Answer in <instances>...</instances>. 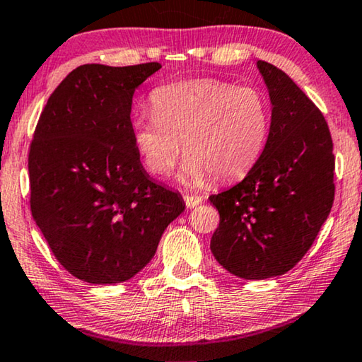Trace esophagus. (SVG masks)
<instances>
[{
  "instance_id": "34e87169",
  "label": "esophagus",
  "mask_w": 362,
  "mask_h": 362,
  "mask_svg": "<svg viewBox=\"0 0 362 362\" xmlns=\"http://www.w3.org/2000/svg\"><path fill=\"white\" fill-rule=\"evenodd\" d=\"M183 202H185L187 208H197L198 204L203 203V198L197 197V194H185V197H183Z\"/></svg>"
}]
</instances>
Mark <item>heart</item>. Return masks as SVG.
I'll use <instances>...</instances> for the list:
<instances>
[{"mask_svg": "<svg viewBox=\"0 0 362 362\" xmlns=\"http://www.w3.org/2000/svg\"><path fill=\"white\" fill-rule=\"evenodd\" d=\"M153 116L136 117L132 136L143 164L168 177L182 153L187 154L180 180L204 185L245 175L266 146L271 111L255 87H235L217 78L168 83L151 93Z\"/></svg>", "mask_w": 362, "mask_h": 362, "instance_id": "1", "label": "heart"}]
</instances>
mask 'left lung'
<instances>
[{
    "instance_id": "left-lung-1",
    "label": "left lung",
    "mask_w": 362,
    "mask_h": 362,
    "mask_svg": "<svg viewBox=\"0 0 362 362\" xmlns=\"http://www.w3.org/2000/svg\"><path fill=\"white\" fill-rule=\"evenodd\" d=\"M256 67L272 112L266 146L245 179L212 194L221 223L211 251L240 279L288 272L306 251L334 204V145L322 112L284 71Z\"/></svg>"
}]
</instances>
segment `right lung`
<instances>
[{
    "label": "right lung",
    "instance_id": "1",
    "mask_svg": "<svg viewBox=\"0 0 362 362\" xmlns=\"http://www.w3.org/2000/svg\"><path fill=\"white\" fill-rule=\"evenodd\" d=\"M159 62L85 64L49 96L28 154L30 209L56 259L96 285L125 282L153 259L185 203L143 169L132 98Z\"/></svg>",
    "mask_w": 362,
    "mask_h": 362
}]
</instances>
